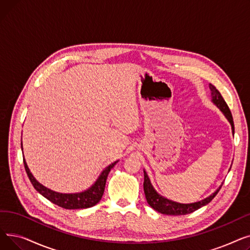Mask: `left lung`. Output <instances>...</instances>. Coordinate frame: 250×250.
<instances>
[{"label":"left lung","mask_w":250,"mask_h":250,"mask_svg":"<svg viewBox=\"0 0 250 250\" xmlns=\"http://www.w3.org/2000/svg\"><path fill=\"white\" fill-rule=\"evenodd\" d=\"M209 89L212 91V98H213V102L217 105V106L222 110V112L225 114V116L227 117V120L230 122L231 125H232V132L234 134V123H233V117H232V113L229 109V106L227 105L226 101L223 98V96L221 95L220 92L217 90V88L209 84ZM222 186L213 193L208 196V198L200 201L198 203H193V204H178L172 201H169L167 199L162 198L161 195H159L158 193L156 192V190L153 188L150 179L147 175V173L144 171V191H145V195H146V200L148 202V204L155 209V211L165 214V215H174V216H180V215H187V214H190L196 209L208 205L209 202H211L215 196L217 195V193L219 192V190L221 189Z\"/></svg>","instance_id":"8db88e82"}]
</instances>
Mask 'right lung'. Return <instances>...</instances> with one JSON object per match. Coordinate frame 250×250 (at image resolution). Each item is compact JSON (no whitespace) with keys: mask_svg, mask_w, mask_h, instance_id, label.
Listing matches in <instances>:
<instances>
[{"mask_svg":"<svg viewBox=\"0 0 250 250\" xmlns=\"http://www.w3.org/2000/svg\"><path fill=\"white\" fill-rule=\"evenodd\" d=\"M116 162L110 164L108 167L105 168L100 174V176L98 177L97 181L89 189L80 193H59L44 188L38 181H36V179L31 174L27 164H26L25 159H23L26 173H27L28 178L31 181L34 188L51 203L68 209L87 208L95 206L102 198L108 173L110 172L111 168L116 164Z\"/></svg>","mask_w":250,"mask_h":250,"instance_id":"add662e5","label":"right lung"}]
</instances>
